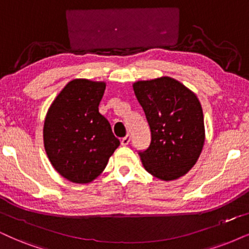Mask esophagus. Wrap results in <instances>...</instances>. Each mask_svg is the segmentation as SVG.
<instances>
[{
    "label": "esophagus",
    "instance_id": "esophagus-1",
    "mask_svg": "<svg viewBox=\"0 0 249 249\" xmlns=\"http://www.w3.org/2000/svg\"><path fill=\"white\" fill-rule=\"evenodd\" d=\"M130 140H131V137L130 135H125L124 138H122V140H121V143H122V146H127L128 144V142H130Z\"/></svg>",
    "mask_w": 249,
    "mask_h": 249
}]
</instances>
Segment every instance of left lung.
I'll use <instances>...</instances> for the list:
<instances>
[{
  "instance_id": "8db88e82",
  "label": "left lung",
  "mask_w": 249,
  "mask_h": 249,
  "mask_svg": "<svg viewBox=\"0 0 249 249\" xmlns=\"http://www.w3.org/2000/svg\"><path fill=\"white\" fill-rule=\"evenodd\" d=\"M134 94L149 124V147L139 152L143 168L161 180L186 175L204 143L202 107L178 80L161 77L133 84Z\"/></svg>"
}]
</instances>
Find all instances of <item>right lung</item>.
Returning a JSON list of instances; mask_svg holds the SVG:
<instances>
[{
    "label": "right lung",
    "instance_id": "obj_1",
    "mask_svg": "<svg viewBox=\"0 0 249 249\" xmlns=\"http://www.w3.org/2000/svg\"><path fill=\"white\" fill-rule=\"evenodd\" d=\"M106 83L74 79L56 96L43 125L50 163L75 184L93 181L119 146L110 123L99 112Z\"/></svg>",
    "mask_w": 249,
    "mask_h": 249
}]
</instances>
